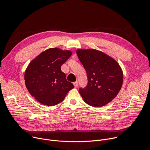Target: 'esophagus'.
<instances>
[{
    "label": "esophagus",
    "instance_id": "esophagus-1",
    "mask_svg": "<svg viewBox=\"0 0 150 150\" xmlns=\"http://www.w3.org/2000/svg\"><path fill=\"white\" fill-rule=\"evenodd\" d=\"M73 84H74V87H78V82H77V81L74 82L73 83Z\"/></svg>",
    "mask_w": 150,
    "mask_h": 150
}]
</instances>
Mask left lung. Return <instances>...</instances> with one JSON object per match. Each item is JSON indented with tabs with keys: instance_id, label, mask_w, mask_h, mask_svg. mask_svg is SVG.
Instances as JSON below:
<instances>
[{
	"instance_id": "8db88e82",
	"label": "left lung",
	"mask_w": 150,
	"mask_h": 150,
	"mask_svg": "<svg viewBox=\"0 0 150 150\" xmlns=\"http://www.w3.org/2000/svg\"><path fill=\"white\" fill-rule=\"evenodd\" d=\"M76 54L88 79L87 86L79 89L83 101L94 108L110 102L116 97L123 83V72L117 62L95 49H78Z\"/></svg>"
}]
</instances>
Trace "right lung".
Masks as SVG:
<instances>
[{
    "label": "right lung",
    "mask_w": 150,
    "mask_h": 150,
    "mask_svg": "<svg viewBox=\"0 0 150 150\" xmlns=\"http://www.w3.org/2000/svg\"><path fill=\"white\" fill-rule=\"evenodd\" d=\"M69 50L51 48L33 59L25 72V83L30 94L40 103L53 106L62 102L74 86L67 80L61 66L71 56Z\"/></svg>",
    "instance_id": "right-lung-1"
}]
</instances>
